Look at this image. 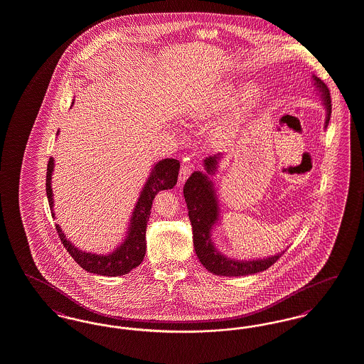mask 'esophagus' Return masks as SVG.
<instances>
[{
    "mask_svg": "<svg viewBox=\"0 0 364 364\" xmlns=\"http://www.w3.org/2000/svg\"><path fill=\"white\" fill-rule=\"evenodd\" d=\"M191 172H192V166L191 165H187V164L183 165L181 169H180V175H178V184H183L188 178Z\"/></svg>",
    "mask_w": 364,
    "mask_h": 364,
    "instance_id": "obj_1",
    "label": "esophagus"
}]
</instances>
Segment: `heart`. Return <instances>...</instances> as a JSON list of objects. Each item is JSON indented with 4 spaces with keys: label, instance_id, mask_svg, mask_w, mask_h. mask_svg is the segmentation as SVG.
Instances as JSON below:
<instances>
[{
    "label": "heart",
    "instance_id": "b5f03b06",
    "mask_svg": "<svg viewBox=\"0 0 364 364\" xmlns=\"http://www.w3.org/2000/svg\"><path fill=\"white\" fill-rule=\"evenodd\" d=\"M256 97V89L249 85L238 92L233 82H223L218 87L208 89L191 105L187 117L191 122H207L223 115L230 109L232 117L241 114ZM230 119L225 120L214 132V139L223 142L230 135Z\"/></svg>",
    "mask_w": 364,
    "mask_h": 364
}]
</instances>
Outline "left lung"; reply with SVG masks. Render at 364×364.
Wrapping results in <instances>:
<instances>
[{
	"instance_id": "8db88e82",
	"label": "left lung",
	"mask_w": 364,
	"mask_h": 364,
	"mask_svg": "<svg viewBox=\"0 0 364 364\" xmlns=\"http://www.w3.org/2000/svg\"><path fill=\"white\" fill-rule=\"evenodd\" d=\"M311 78L317 95L320 96L321 102L326 109L323 124V129H326L332 112L331 93L328 87L318 77L313 75ZM222 157L223 154L218 153L204 159V172H193L189 176L184 186V198L188 207V217L192 225L193 247L196 256L207 271L219 277H245L262 272L277 262L279 257H282V255H284V250L274 256L241 260L223 255L214 242L213 233L214 229L220 223V207L218 192L214 186L213 176L218 172L219 161L222 160Z\"/></svg>"
}]
</instances>
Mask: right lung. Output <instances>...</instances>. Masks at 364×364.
Instances as JSON below:
<instances>
[{
    "mask_svg": "<svg viewBox=\"0 0 364 364\" xmlns=\"http://www.w3.org/2000/svg\"><path fill=\"white\" fill-rule=\"evenodd\" d=\"M55 160L51 157L47 165L46 176V192L50 204L51 215L55 219L54 213V198L51 188V178L55 166ZM180 171V162L175 159H165L154 164L145 186L139 192V198L134 205L131 213L130 222L127 228V233L122 242L112 252L107 255H99L85 252L75 247L70 240H68L66 234L62 232L60 226L55 225L59 238L81 268L87 272L100 275V277H122L129 274L131 269L136 268L145 257L146 253V228L149 222V215L151 210V204L156 195L164 189H172L177 183V176Z\"/></svg>",
    "mask_w": 364,
    "mask_h": 364,
    "instance_id": "add662e5",
    "label": "right lung"
}]
</instances>
